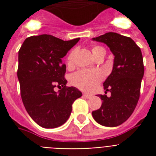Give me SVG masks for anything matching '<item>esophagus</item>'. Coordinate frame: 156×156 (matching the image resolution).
Returning <instances> with one entry per match:
<instances>
[{"label": "esophagus", "instance_id": "obj_1", "mask_svg": "<svg viewBox=\"0 0 156 156\" xmlns=\"http://www.w3.org/2000/svg\"><path fill=\"white\" fill-rule=\"evenodd\" d=\"M83 96H84L85 98H87V99H90V98H91V95H88V94H86V93L83 94Z\"/></svg>", "mask_w": 156, "mask_h": 156}]
</instances>
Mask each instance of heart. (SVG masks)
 Returning <instances> with one entry per match:
<instances>
[{
  "instance_id": "1",
  "label": "heart",
  "mask_w": 156,
  "mask_h": 156,
  "mask_svg": "<svg viewBox=\"0 0 156 156\" xmlns=\"http://www.w3.org/2000/svg\"><path fill=\"white\" fill-rule=\"evenodd\" d=\"M91 52L94 56L96 57L100 52H105V49L99 45H95L91 48ZM73 55H74V50H72L67 56L66 60L69 65L73 63ZM103 79H104V73L102 71L82 69V70L76 72L72 75L71 83L81 90L91 91L95 90Z\"/></svg>"
}]
</instances>
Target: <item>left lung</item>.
Listing matches in <instances>:
<instances>
[{
  "label": "left lung",
  "mask_w": 156,
  "mask_h": 156,
  "mask_svg": "<svg viewBox=\"0 0 156 156\" xmlns=\"http://www.w3.org/2000/svg\"><path fill=\"white\" fill-rule=\"evenodd\" d=\"M92 40L108 45L114 55L112 71L104 83L105 94L110 91L111 96L99 95L103 103L92 112L93 118L104 126H118L131 116L139 100L144 74L143 55L131 38L117 33H106Z\"/></svg>",
  "instance_id": "1"
}]
</instances>
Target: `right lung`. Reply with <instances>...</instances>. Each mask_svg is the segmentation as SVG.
Returning a JSON list of instances; mask_svg holds the SVG:
<instances>
[{"label":"right lung","mask_w":156,"mask_h":156,"mask_svg":"<svg viewBox=\"0 0 156 156\" xmlns=\"http://www.w3.org/2000/svg\"><path fill=\"white\" fill-rule=\"evenodd\" d=\"M79 40L64 41L50 35L30 36L18 51L21 97L28 114L41 127L56 128L66 123L73 103L83 95L74 87H66V66L62 63V58ZM56 86L61 89L58 93L54 90Z\"/></svg>","instance_id":"right-lung-1"}]
</instances>
